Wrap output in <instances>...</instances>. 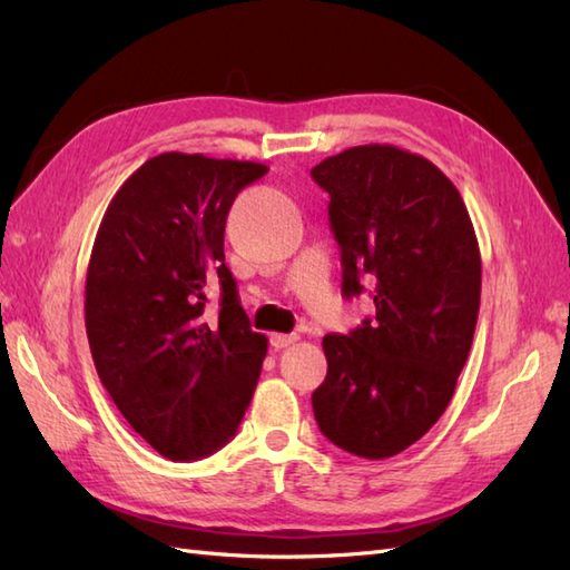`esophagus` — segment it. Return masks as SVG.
I'll return each mask as SVG.
<instances>
[{
	"instance_id": "esophagus-1",
	"label": "esophagus",
	"mask_w": 570,
	"mask_h": 570,
	"mask_svg": "<svg viewBox=\"0 0 570 570\" xmlns=\"http://www.w3.org/2000/svg\"><path fill=\"white\" fill-rule=\"evenodd\" d=\"M296 341H298V335H286V333H272V337H269V343H272L274 350L288 347V345H294Z\"/></svg>"
}]
</instances>
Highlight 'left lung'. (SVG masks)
<instances>
[{"mask_svg": "<svg viewBox=\"0 0 570 570\" xmlns=\"http://www.w3.org/2000/svg\"><path fill=\"white\" fill-rule=\"evenodd\" d=\"M328 193L343 296L370 288L374 316L325 335L313 414L343 451H406L455 392L480 311V247L458 188L439 166L392 144L345 149L311 168Z\"/></svg>", "mask_w": 570, "mask_h": 570, "instance_id": "obj_1", "label": "left lung"}]
</instances>
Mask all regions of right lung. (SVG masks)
Instances as JSON below:
<instances>
[{"label": "right lung", "mask_w": 570, "mask_h": 570, "mask_svg": "<svg viewBox=\"0 0 570 570\" xmlns=\"http://www.w3.org/2000/svg\"><path fill=\"white\" fill-rule=\"evenodd\" d=\"M269 168L166 151L115 193L85 278V328L100 382L144 441L198 460L233 439L252 402L266 337L249 328L225 266L237 193ZM222 311L204 316V288Z\"/></svg>", "instance_id": "obj_1"}]
</instances>
